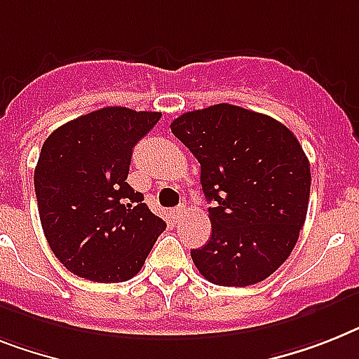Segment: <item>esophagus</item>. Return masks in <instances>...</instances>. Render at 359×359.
Segmentation results:
<instances>
[{"mask_svg": "<svg viewBox=\"0 0 359 359\" xmlns=\"http://www.w3.org/2000/svg\"><path fill=\"white\" fill-rule=\"evenodd\" d=\"M185 212H187V207L185 205H177L176 209H172L174 220H182L183 216H185Z\"/></svg>", "mask_w": 359, "mask_h": 359, "instance_id": "1", "label": "esophagus"}]
</instances>
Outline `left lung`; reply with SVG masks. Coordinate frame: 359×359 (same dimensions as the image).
I'll return each instance as SVG.
<instances>
[{"label":"left lung","mask_w":359,"mask_h":359,"mask_svg":"<svg viewBox=\"0 0 359 359\" xmlns=\"http://www.w3.org/2000/svg\"><path fill=\"white\" fill-rule=\"evenodd\" d=\"M170 130L201 167L212 235L191 257L209 283L250 286L288 259L306 220L310 163L297 137L268 115L233 104L194 109Z\"/></svg>","instance_id":"left-lung-1"}]
</instances>
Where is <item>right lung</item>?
<instances>
[{"label": "right lung", "instance_id": "right-lung-1", "mask_svg": "<svg viewBox=\"0 0 359 359\" xmlns=\"http://www.w3.org/2000/svg\"><path fill=\"white\" fill-rule=\"evenodd\" d=\"M159 119V111L109 106L62 124L41 147L34 170L41 229L76 277L132 279L167 227L126 182L132 148Z\"/></svg>", "mask_w": 359, "mask_h": 359}]
</instances>
